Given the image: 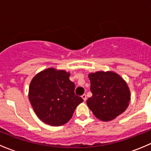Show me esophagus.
<instances>
[{"label":"esophagus","instance_id":"1","mask_svg":"<svg viewBox=\"0 0 151 151\" xmlns=\"http://www.w3.org/2000/svg\"><path fill=\"white\" fill-rule=\"evenodd\" d=\"M82 98H83V101H86V99H87V96H86V95H85V94H83V95L82 96Z\"/></svg>","mask_w":151,"mask_h":151}]
</instances>
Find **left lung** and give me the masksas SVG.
<instances>
[{
    "instance_id": "left-lung-1",
    "label": "left lung",
    "mask_w": 151,
    "mask_h": 151,
    "mask_svg": "<svg viewBox=\"0 0 151 151\" xmlns=\"http://www.w3.org/2000/svg\"><path fill=\"white\" fill-rule=\"evenodd\" d=\"M91 91L93 96L87 104L100 121L107 122L115 119L129 106L130 90L127 83L112 71L90 73Z\"/></svg>"
}]
</instances>
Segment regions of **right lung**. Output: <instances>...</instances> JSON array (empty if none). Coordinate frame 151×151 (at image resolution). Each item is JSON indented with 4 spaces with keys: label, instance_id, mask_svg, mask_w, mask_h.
<instances>
[{
    "label": "right lung",
    "instance_id": "1",
    "mask_svg": "<svg viewBox=\"0 0 151 151\" xmlns=\"http://www.w3.org/2000/svg\"><path fill=\"white\" fill-rule=\"evenodd\" d=\"M65 70L48 68L33 77L28 91L29 101L38 118L46 124L59 126L72 117L83 101L74 94V84Z\"/></svg>",
    "mask_w": 151,
    "mask_h": 151
}]
</instances>
